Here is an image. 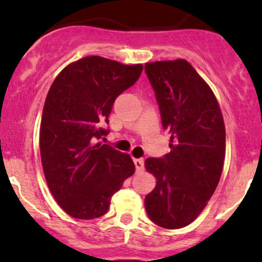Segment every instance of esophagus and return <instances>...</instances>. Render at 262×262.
<instances>
[{
  "label": "esophagus",
  "instance_id": "esophagus-1",
  "mask_svg": "<svg viewBox=\"0 0 262 262\" xmlns=\"http://www.w3.org/2000/svg\"><path fill=\"white\" fill-rule=\"evenodd\" d=\"M134 165H136L137 171H142L144 168V160L143 158H136L134 160Z\"/></svg>",
  "mask_w": 262,
  "mask_h": 262
}]
</instances>
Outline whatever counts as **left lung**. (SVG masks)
<instances>
[{"label":"left lung","instance_id":"obj_1","mask_svg":"<svg viewBox=\"0 0 262 262\" xmlns=\"http://www.w3.org/2000/svg\"><path fill=\"white\" fill-rule=\"evenodd\" d=\"M170 153L146 160L157 180L144 199L153 223L178 229L191 223L215 191L226 155V128L213 91L185 59L147 63Z\"/></svg>","mask_w":262,"mask_h":262}]
</instances>
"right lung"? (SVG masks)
<instances>
[{"label": "right lung", "instance_id": "right-lung-1", "mask_svg": "<svg viewBox=\"0 0 262 262\" xmlns=\"http://www.w3.org/2000/svg\"><path fill=\"white\" fill-rule=\"evenodd\" d=\"M142 71V64L90 55L67 66L50 86L40 123L41 163L53 196L73 218L104 215L136 171L129 155L97 141L109 134L116 97Z\"/></svg>", "mask_w": 262, "mask_h": 262}]
</instances>
